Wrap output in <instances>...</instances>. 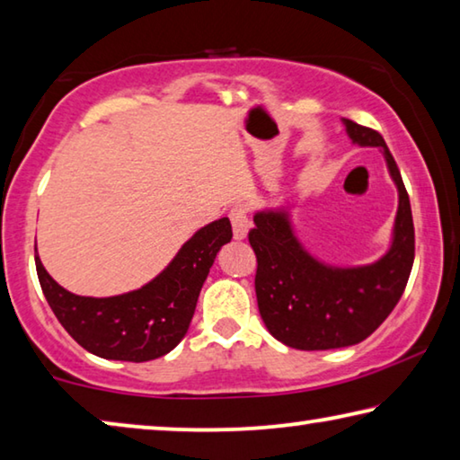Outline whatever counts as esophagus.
<instances>
[{"label":"esophagus","mask_w":460,"mask_h":460,"mask_svg":"<svg viewBox=\"0 0 460 460\" xmlns=\"http://www.w3.org/2000/svg\"><path fill=\"white\" fill-rule=\"evenodd\" d=\"M229 218L233 223V237L242 242V239L247 237V231H250V218H247V210L243 204H235L231 208Z\"/></svg>","instance_id":"34e87169"}]
</instances>
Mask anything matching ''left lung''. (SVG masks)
I'll list each match as a JSON object with an SVG mask.
<instances>
[{
    "instance_id": "8db88e82",
    "label": "left lung",
    "mask_w": 460,
    "mask_h": 460,
    "mask_svg": "<svg viewBox=\"0 0 460 460\" xmlns=\"http://www.w3.org/2000/svg\"><path fill=\"white\" fill-rule=\"evenodd\" d=\"M360 147H381L399 190L389 252L375 264L335 268L298 243L287 210H260L250 245L258 258L256 296L268 332L296 349H332L367 340L395 309L415 256L410 196L385 138L376 130L344 120Z\"/></svg>"
}]
</instances>
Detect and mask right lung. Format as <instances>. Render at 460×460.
Instances as JSON below:
<instances>
[{"instance_id": "add662e5", "label": "right lung", "mask_w": 460, "mask_h": 460, "mask_svg": "<svg viewBox=\"0 0 460 460\" xmlns=\"http://www.w3.org/2000/svg\"><path fill=\"white\" fill-rule=\"evenodd\" d=\"M233 237L227 217L208 223L181 245L162 274L138 290L93 298L65 290L34 256L40 288L73 340L108 360L147 362L180 344L218 250Z\"/></svg>"}]
</instances>
